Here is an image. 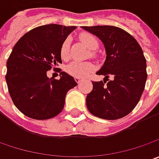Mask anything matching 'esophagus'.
<instances>
[{"instance_id":"34e87169","label":"esophagus","mask_w":159,"mask_h":159,"mask_svg":"<svg viewBox=\"0 0 159 159\" xmlns=\"http://www.w3.org/2000/svg\"><path fill=\"white\" fill-rule=\"evenodd\" d=\"M75 80H76V82L78 83V84H80V83L81 82V80H81L80 78H75Z\"/></svg>"}]
</instances>
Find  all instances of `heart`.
Segmentation results:
<instances>
[{
	"mask_svg": "<svg viewBox=\"0 0 159 159\" xmlns=\"http://www.w3.org/2000/svg\"><path fill=\"white\" fill-rule=\"evenodd\" d=\"M80 40L85 46L91 50H95L98 48V40L93 34L84 33L80 35ZM60 57L67 61L70 58V40H64L60 47ZM95 70V65L90 62H78L74 61L66 67V71L75 78H84L92 73Z\"/></svg>",
	"mask_w": 159,
	"mask_h": 159,
	"instance_id": "b5f03b06",
	"label": "heart"
}]
</instances>
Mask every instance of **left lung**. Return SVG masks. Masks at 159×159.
Returning <instances> with one entry per match:
<instances>
[{"instance_id": "8db88e82", "label": "left lung", "mask_w": 159, "mask_h": 159, "mask_svg": "<svg viewBox=\"0 0 159 159\" xmlns=\"http://www.w3.org/2000/svg\"><path fill=\"white\" fill-rule=\"evenodd\" d=\"M82 28L103 42L107 54L102 67L96 72L105 76L107 81L92 82L87 107L89 112L100 119H121L135 108L143 93L148 76L143 51L137 40L121 28L112 25ZM110 75L114 78L112 81L107 79Z\"/></svg>"}]
</instances>
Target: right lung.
Listing matches in <instances>:
<instances>
[{"mask_svg":"<svg viewBox=\"0 0 159 159\" xmlns=\"http://www.w3.org/2000/svg\"><path fill=\"white\" fill-rule=\"evenodd\" d=\"M75 28L56 24L40 25L16 43L7 61L5 78L12 102L24 115L42 120L63 111L67 92L78 84L61 69L59 80L48 78L47 71L62 64L60 47Z\"/></svg>","mask_w":159,"mask_h":159,"instance_id":"obj_1","label":"right lung"}]
</instances>
